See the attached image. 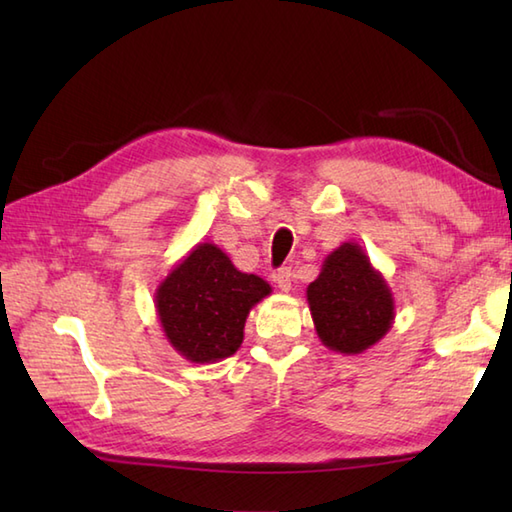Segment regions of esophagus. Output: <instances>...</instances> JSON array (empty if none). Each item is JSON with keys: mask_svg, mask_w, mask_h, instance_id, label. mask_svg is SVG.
Instances as JSON below:
<instances>
[{"mask_svg": "<svg viewBox=\"0 0 512 512\" xmlns=\"http://www.w3.org/2000/svg\"><path fill=\"white\" fill-rule=\"evenodd\" d=\"M290 281H292V268L290 266L279 268L277 273H275V284L279 286L281 292H288L290 290V286H292Z\"/></svg>", "mask_w": 512, "mask_h": 512, "instance_id": "34e87169", "label": "esophagus"}]
</instances>
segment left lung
<instances>
[{
  "label": "left lung",
  "mask_w": 512,
  "mask_h": 512,
  "mask_svg": "<svg viewBox=\"0 0 512 512\" xmlns=\"http://www.w3.org/2000/svg\"><path fill=\"white\" fill-rule=\"evenodd\" d=\"M306 297L314 330L332 352L363 354L396 319L391 288L356 242H345L325 257Z\"/></svg>",
  "instance_id": "obj_1"
}]
</instances>
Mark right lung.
Masks as SVG:
<instances>
[{
	"label": "right lung",
	"mask_w": 512,
	"mask_h": 512,
	"mask_svg": "<svg viewBox=\"0 0 512 512\" xmlns=\"http://www.w3.org/2000/svg\"><path fill=\"white\" fill-rule=\"evenodd\" d=\"M273 288L237 270L222 248L200 242L156 288V312L169 345L191 363H217L244 341V323Z\"/></svg>",
	"instance_id": "add662e5"
}]
</instances>
